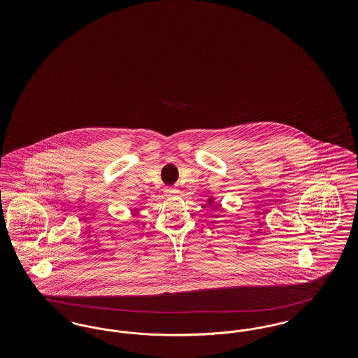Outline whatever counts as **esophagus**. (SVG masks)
I'll use <instances>...</instances> for the list:
<instances>
[{
  "instance_id": "esophagus-1",
  "label": "esophagus",
  "mask_w": 358,
  "mask_h": 358,
  "mask_svg": "<svg viewBox=\"0 0 358 358\" xmlns=\"http://www.w3.org/2000/svg\"><path fill=\"white\" fill-rule=\"evenodd\" d=\"M178 193H180V192H178V189H176V187H168V189H165V194H166L168 197H176Z\"/></svg>"
}]
</instances>
